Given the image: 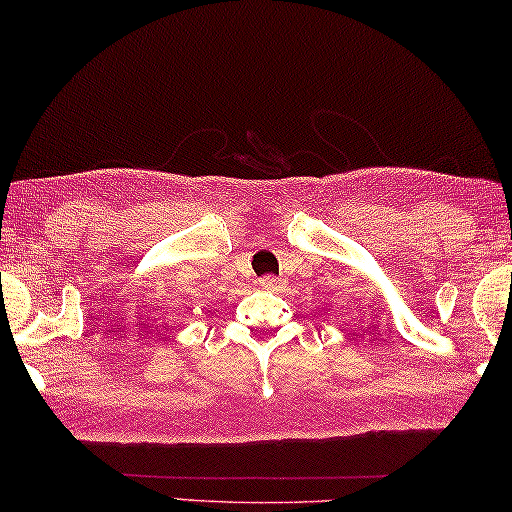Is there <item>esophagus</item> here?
I'll return each instance as SVG.
<instances>
[{"instance_id": "esophagus-1", "label": "esophagus", "mask_w": 512, "mask_h": 512, "mask_svg": "<svg viewBox=\"0 0 512 512\" xmlns=\"http://www.w3.org/2000/svg\"><path fill=\"white\" fill-rule=\"evenodd\" d=\"M258 285H261L263 290H281V281L276 279V276H263V279H258Z\"/></svg>"}]
</instances>
